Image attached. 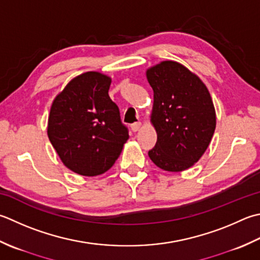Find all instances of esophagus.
Instances as JSON below:
<instances>
[{"instance_id": "esophagus-1", "label": "esophagus", "mask_w": 260, "mask_h": 260, "mask_svg": "<svg viewBox=\"0 0 260 260\" xmlns=\"http://www.w3.org/2000/svg\"><path fill=\"white\" fill-rule=\"evenodd\" d=\"M141 127H142L141 123H134V124L131 125V129L133 131V132H137V131L141 128Z\"/></svg>"}]
</instances>
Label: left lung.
I'll use <instances>...</instances> for the list:
<instances>
[{"label": "left lung", "mask_w": 260, "mask_h": 260, "mask_svg": "<svg viewBox=\"0 0 260 260\" xmlns=\"http://www.w3.org/2000/svg\"><path fill=\"white\" fill-rule=\"evenodd\" d=\"M146 79L153 89L151 123L157 135L150 159L162 170L184 171L201 159L214 134L211 94L195 73L175 60L147 69Z\"/></svg>", "instance_id": "8db88e82"}]
</instances>
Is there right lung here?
<instances>
[{"instance_id": "add662e5", "label": "right lung", "mask_w": 260, "mask_h": 260, "mask_svg": "<svg viewBox=\"0 0 260 260\" xmlns=\"http://www.w3.org/2000/svg\"><path fill=\"white\" fill-rule=\"evenodd\" d=\"M110 83L100 72L80 74L50 108L48 139L63 165L78 175L93 177L109 170L129 137L108 94Z\"/></svg>"}]
</instances>
